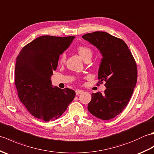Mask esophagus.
Returning a JSON list of instances; mask_svg holds the SVG:
<instances>
[{
  "label": "esophagus",
  "mask_w": 154,
  "mask_h": 154,
  "mask_svg": "<svg viewBox=\"0 0 154 154\" xmlns=\"http://www.w3.org/2000/svg\"><path fill=\"white\" fill-rule=\"evenodd\" d=\"M83 90H76V95H80V94L83 93Z\"/></svg>",
  "instance_id": "34e87169"
}]
</instances>
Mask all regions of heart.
<instances>
[{"label": "heart", "instance_id": "heart-1", "mask_svg": "<svg viewBox=\"0 0 154 154\" xmlns=\"http://www.w3.org/2000/svg\"><path fill=\"white\" fill-rule=\"evenodd\" d=\"M78 52L79 53L80 57L82 58L83 60H85L88 58H91L92 56V51L90 48L85 46H80L78 48ZM66 59V56L65 53H63L60 57V63H65Z\"/></svg>", "mask_w": 154, "mask_h": 154}]
</instances>
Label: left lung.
Returning a JSON list of instances; mask_svg holds the SVG:
<instances>
[{
    "instance_id": "left-lung-1",
    "label": "left lung",
    "mask_w": 154,
    "mask_h": 154,
    "mask_svg": "<svg viewBox=\"0 0 154 154\" xmlns=\"http://www.w3.org/2000/svg\"><path fill=\"white\" fill-rule=\"evenodd\" d=\"M82 38L101 54L98 79L106 82L104 94H91L88 109L97 118L109 120L121 113L131 100L137 82V66L123 40L103 32L85 34Z\"/></svg>"
}]
</instances>
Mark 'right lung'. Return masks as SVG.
<instances>
[{"label":"right lung","instance_id":"right-lung-1","mask_svg":"<svg viewBox=\"0 0 154 154\" xmlns=\"http://www.w3.org/2000/svg\"><path fill=\"white\" fill-rule=\"evenodd\" d=\"M74 38L40 36L23 47L16 58L14 79L20 100L41 120L59 119L76 95L71 89L53 87L51 80L60 55Z\"/></svg>","mask_w":154,"mask_h":154}]
</instances>
